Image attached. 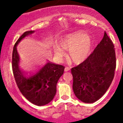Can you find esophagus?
Wrapping results in <instances>:
<instances>
[{"mask_svg":"<svg viewBox=\"0 0 123 123\" xmlns=\"http://www.w3.org/2000/svg\"><path fill=\"white\" fill-rule=\"evenodd\" d=\"M64 70H65V71H68L70 70V68L68 67H66L65 68V69H64Z\"/></svg>","mask_w":123,"mask_h":123,"instance_id":"1","label":"esophagus"}]
</instances>
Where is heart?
Segmentation results:
<instances>
[{"label": "heart", "instance_id": "obj_1", "mask_svg": "<svg viewBox=\"0 0 123 123\" xmlns=\"http://www.w3.org/2000/svg\"><path fill=\"white\" fill-rule=\"evenodd\" d=\"M59 46L55 48L54 52L58 58L65 55L62 49L69 50V57L75 64H80L86 60L90 53L92 40L90 36L82 31L71 33L59 40Z\"/></svg>", "mask_w": 123, "mask_h": 123}]
</instances>
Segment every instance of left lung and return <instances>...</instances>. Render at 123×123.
Instances as JSON below:
<instances>
[{
    "mask_svg": "<svg viewBox=\"0 0 123 123\" xmlns=\"http://www.w3.org/2000/svg\"><path fill=\"white\" fill-rule=\"evenodd\" d=\"M115 67L114 46L105 31L102 40L86 60L71 68L75 96L85 103L99 99L112 83Z\"/></svg>",
    "mask_w": 123,
    "mask_h": 123,
    "instance_id": "1",
    "label": "left lung"
}]
</instances>
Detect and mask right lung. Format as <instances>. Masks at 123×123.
Segmentation results:
<instances>
[{
  "label": "right lung",
  "instance_id": "obj_1",
  "mask_svg": "<svg viewBox=\"0 0 123 123\" xmlns=\"http://www.w3.org/2000/svg\"><path fill=\"white\" fill-rule=\"evenodd\" d=\"M34 33L28 31L24 33L13 46L12 66L18 87L23 95L32 104L43 106L53 100L56 92V85L64 71V66L48 62L38 69L24 73L19 67V56L17 46L21 40Z\"/></svg>",
  "mask_w": 123,
  "mask_h": 123
}]
</instances>
